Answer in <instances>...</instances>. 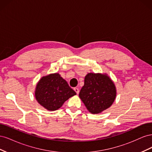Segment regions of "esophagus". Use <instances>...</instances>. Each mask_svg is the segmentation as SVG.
Instances as JSON below:
<instances>
[{
  "label": "esophagus",
  "instance_id": "obj_1",
  "mask_svg": "<svg viewBox=\"0 0 152 152\" xmlns=\"http://www.w3.org/2000/svg\"><path fill=\"white\" fill-rule=\"evenodd\" d=\"M74 91H75V93L78 94L79 93V89L77 88V87H75V88H74Z\"/></svg>",
  "mask_w": 152,
  "mask_h": 152
}]
</instances>
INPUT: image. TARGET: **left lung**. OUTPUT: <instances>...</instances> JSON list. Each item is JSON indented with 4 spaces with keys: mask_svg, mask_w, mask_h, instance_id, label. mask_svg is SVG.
<instances>
[{
    "mask_svg": "<svg viewBox=\"0 0 152 152\" xmlns=\"http://www.w3.org/2000/svg\"><path fill=\"white\" fill-rule=\"evenodd\" d=\"M116 96L117 89L113 80L107 73H87L79 93L86 108L93 114L100 113L110 108Z\"/></svg>",
    "mask_w": 152,
    "mask_h": 152,
    "instance_id": "1",
    "label": "left lung"
}]
</instances>
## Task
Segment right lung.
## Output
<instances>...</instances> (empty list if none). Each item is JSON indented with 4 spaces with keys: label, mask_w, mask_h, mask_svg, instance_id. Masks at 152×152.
I'll return each mask as SVG.
<instances>
[{
    "label": "right lung",
    "mask_w": 152,
    "mask_h": 152,
    "mask_svg": "<svg viewBox=\"0 0 152 152\" xmlns=\"http://www.w3.org/2000/svg\"><path fill=\"white\" fill-rule=\"evenodd\" d=\"M75 94V92L58 73L43 76L37 84L35 90L37 102L49 111L58 110L66 100Z\"/></svg>",
    "instance_id": "1"
}]
</instances>
